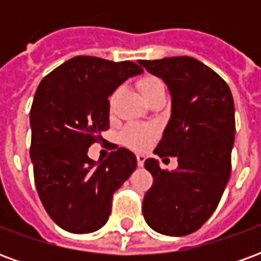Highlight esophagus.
Masks as SVG:
<instances>
[{
  "instance_id": "obj_1",
  "label": "esophagus",
  "mask_w": 261,
  "mask_h": 261,
  "mask_svg": "<svg viewBox=\"0 0 261 261\" xmlns=\"http://www.w3.org/2000/svg\"><path fill=\"white\" fill-rule=\"evenodd\" d=\"M144 162H145V155L144 153H137V164H138V166H142Z\"/></svg>"
}]
</instances>
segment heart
<instances>
[{"mask_svg":"<svg viewBox=\"0 0 261 261\" xmlns=\"http://www.w3.org/2000/svg\"><path fill=\"white\" fill-rule=\"evenodd\" d=\"M137 85H138V89L142 93V96L145 97L147 100L153 95L159 93V92L165 91L162 81L156 78V76H152V75H145V76L140 78ZM153 131L151 128L137 124L127 125L121 133V138L127 144H130V145L136 148H142L144 145H147L148 142L151 141Z\"/></svg>","mask_w":261,"mask_h":261,"instance_id":"b5f03b06","label":"heart"}]
</instances>
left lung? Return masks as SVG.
I'll return each instance as SVG.
<instances>
[{"mask_svg": "<svg viewBox=\"0 0 261 261\" xmlns=\"http://www.w3.org/2000/svg\"><path fill=\"white\" fill-rule=\"evenodd\" d=\"M138 64L169 88L170 119L153 152L176 156L179 164L169 172L156 159L145 161L153 183L144 197L142 214L162 235H189L213 215L229 180L233 97L215 71L193 57L140 60Z\"/></svg>", "mask_w": 261, "mask_h": 261, "instance_id": "obj_1", "label": "left lung"}]
</instances>
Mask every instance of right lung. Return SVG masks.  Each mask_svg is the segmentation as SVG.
<instances>
[{
    "label": "right lung",
    "instance_id": "1",
    "mask_svg": "<svg viewBox=\"0 0 261 261\" xmlns=\"http://www.w3.org/2000/svg\"><path fill=\"white\" fill-rule=\"evenodd\" d=\"M141 72L131 61L78 56L37 86L31 109L35 183L50 218L67 232L100 229L113 193L136 170V155L127 148H117L102 164L88 156V148L109 128L108 97Z\"/></svg>",
    "mask_w": 261,
    "mask_h": 261
}]
</instances>
